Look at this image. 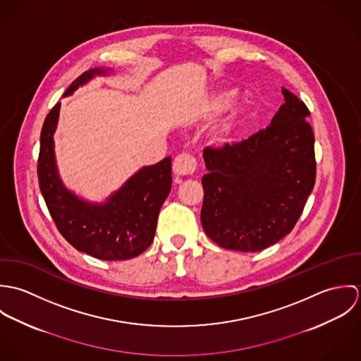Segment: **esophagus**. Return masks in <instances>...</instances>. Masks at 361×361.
Masks as SVG:
<instances>
[{"instance_id": "obj_1", "label": "esophagus", "mask_w": 361, "mask_h": 361, "mask_svg": "<svg viewBox=\"0 0 361 361\" xmlns=\"http://www.w3.org/2000/svg\"><path fill=\"white\" fill-rule=\"evenodd\" d=\"M196 168H197L196 158L189 153H180L173 159V172L178 176L193 175Z\"/></svg>"}]
</instances>
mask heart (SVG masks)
<instances>
[{"label":"heart","instance_id":"b5f03b06","mask_svg":"<svg viewBox=\"0 0 361 361\" xmlns=\"http://www.w3.org/2000/svg\"><path fill=\"white\" fill-rule=\"evenodd\" d=\"M233 96H235V92H233V90H225V92L218 93V94L214 97L212 103H211V112H218V111H221L224 106H226L228 104L231 103V100L233 99ZM235 121H236V118H235V116H231V118L221 126V129H219V132H218V135H216V137H218L219 140L225 142V140L229 139V136H231V133H232V130H233V126H235Z\"/></svg>","mask_w":361,"mask_h":361}]
</instances>
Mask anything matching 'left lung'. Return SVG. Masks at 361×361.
Segmentation results:
<instances>
[{
	"instance_id": "obj_1",
	"label": "left lung",
	"mask_w": 361,
	"mask_h": 361,
	"mask_svg": "<svg viewBox=\"0 0 361 361\" xmlns=\"http://www.w3.org/2000/svg\"><path fill=\"white\" fill-rule=\"evenodd\" d=\"M271 123L239 143L206 147L202 224L218 246L259 252L295 228L315 183L309 108L282 87Z\"/></svg>"
}]
</instances>
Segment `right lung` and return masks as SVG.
Here are the masks:
<instances>
[{
  "instance_id": "1",
  "label": "right lung",
  "mask_w": 361,
  "mask_h": 361,
  "mask_svg": "<svg viewBox=\"0 0 361 361\" xmlns=\"http://www.w3.org/2000/svg\"><path fill=\"white\" fill-rule=\"evenodd\" d=\"M104 69H89L66 89L72 94ZM61 103L49 112L40 136L37 176L42 195L59 233L79 252L118 261L142 255L154 240L159 208L172 186L171 157L135 173L104 204L80 200L61 182L55 165L52 135L56 128Z\"/></svg>"
}]
</instances>
